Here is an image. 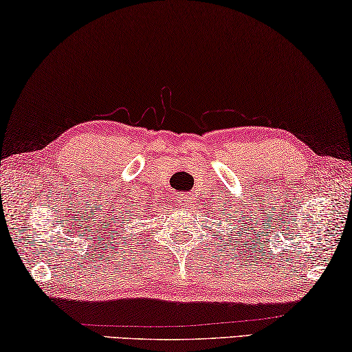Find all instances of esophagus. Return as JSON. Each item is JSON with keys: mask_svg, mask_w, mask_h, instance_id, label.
Instances as JSON below:
<instances>
[{"mask_svg": "<svg viewBox=\"0 0 352 352\" xmlns=\"http://www.w3.org/2000/svg\"><path fill=\"white\" fill-rule=\"evenodd\" d=\"M178 202H180V205L185 206L186 210H191L192 197L189 196V194H180V196H178Z\"/></svg>", "mask_w": 352, "mask_h": 352, "instance_id": "34e87169", "label": "esophagus"}]
</instances>
